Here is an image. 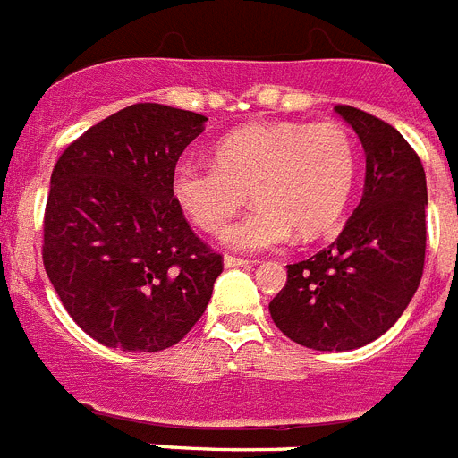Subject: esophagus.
Instances as JSON below:
<instances>
[{
	"mask_svg": "<svg viewBox=\"0 0 458 458\" xmlns=\"http://www.w3.org/2000/svg\"><path fill=\"white\" fill-rule=\"evenodd\" d=\"M254 261L250 259H241V257H233V254H225V266L226 268H248L252 266Z\"/></svg>",
	"mask_w": 458,
	"mask_h": 458,
	"instance_id": "34e87169",
	"label": "esophagus"
}]
</instances>
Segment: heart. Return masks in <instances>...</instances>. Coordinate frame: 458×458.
I'll return each mask as SVG.
<instances>
[{"label": "heart", "instance_id": "1", "mask_svg": "<svg viewBox=\"0 0 458 458\" xmlns=\"http://www.w3.org/2000/svg\"><path fill=\"white\" fill-rule=\"evenodd\" d=\"M355 181V144L337 121L254 123L222 137L216 165L181 160L172 197L199 232L217 233L242 208H257L225 232V245L268 252L311 241L342 217Z\"/></svg>", "mask_w": 458, "mask_h": 458}]
</instances>
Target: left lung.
Masks as SVG:
<instances>
[{
	"label": "left lung",
	"instance_id": "obj_1",
	"mask_svg": "<svg viewBox=\"0 0 458 458\" xmlns=\"http://www.w3.org/2000/svg\"><path fill=\"white\" fill-rule=\"evenodd\" d=\"M367 156L365 192L333 245L286 266L275 326L314 351H351L387 333L422 279L427 176L402 132L351 105L335 107Z\"/></svg>",
	"mask_w": 458,
	"mask_h": 458
}]
</instances>
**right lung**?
I'll list each match as a JSON object with an SVG mask.
<instances>
[{"mask_svg":"<svg viewBox=\"0 0 458 458\" xmlns=\"http://www.w3.org/2000/svg\"><path fill=\"white\" fill-rule=\"evenodd\" d=\"M204 121L131 105L71 141L52 169L43 266L72 321L105 346L169 349L208 305L225 261L190 229L169 188Z\"/></svg>","mask_w":458,"mask_h":458,"instance_id":"right-lung-1","label":"right lung"}]
</instances>
